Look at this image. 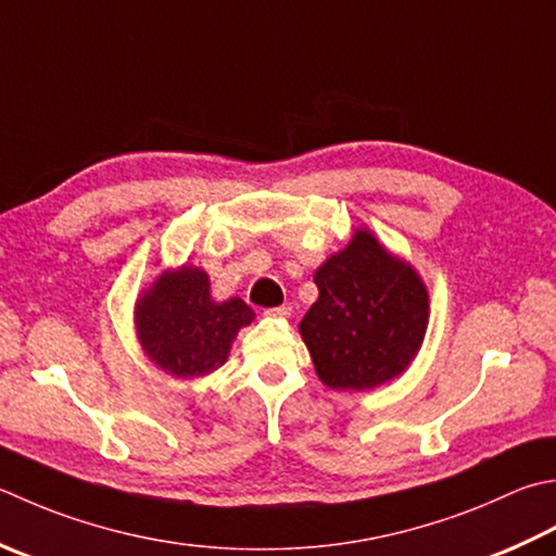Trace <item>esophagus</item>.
<instances>
[{"instance_id": "1", "label": "esophagus", "mask_w": 556, "mask_h": 556, "mask_svg": "<svg viewBox=\"0 0 556 556\" xmlns=\"http://www.w3.org/2000/svg\"><path fill=\"white\" fill-rule=\"evenodd\" d=\"M265 313H267V315H271V318H289V315H291V306H277V308H267Z\"/></svg>"}]
</instances>
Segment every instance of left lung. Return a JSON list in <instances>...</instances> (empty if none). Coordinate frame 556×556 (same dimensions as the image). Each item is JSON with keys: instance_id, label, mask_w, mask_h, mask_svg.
I'll return each instance as SVG.
<instances>
[{"instance_id": "obj_1", "label": "left lung", "mask_w": 556, "mask_h": 556, "mask_svg": "<svg viewBox=\"0 0 556 556\" xmlns=\"http://www.w3.org/2000/svg\"><path fill=\"white\" fill-rule=\"evenodd\" d=\"M313 281L318 301L299 332L325 386L371 390L407 371L429 328V291L412 263L356 228Z\"/></svg>"}]
</instances>
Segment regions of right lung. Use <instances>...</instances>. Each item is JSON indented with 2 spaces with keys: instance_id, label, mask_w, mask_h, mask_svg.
I'll return each instance as SVG.
<instances>
[{
  "instance_id": "obj_1",
  "label": "right lung",
  "mask_w": 556,
  "mask_h": 556,
  "mask_svg": "<svg viewBox=\"0 0 556 556\" xmlns=\"http://www.w3.org/2000/svg\"><path fill=\"white\" fill-rule=\"evenodd\" d=\"M255 320L243 299L216 301L202 267L163 269L139 293L135 332L151 364L173 378H204L222 368L241 328Z\"/></svg>"
}]
</instances>
